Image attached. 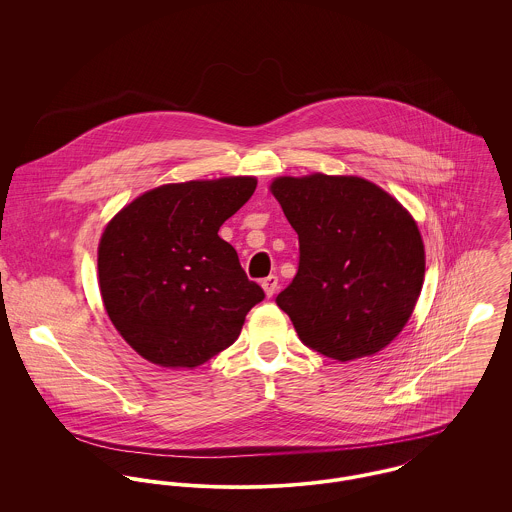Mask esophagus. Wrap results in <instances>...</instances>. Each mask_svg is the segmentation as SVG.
I'll use <instances>...</instances> for the list:
<instances>
[{"label":"esophagus","instance_id":"obj_1","mask_svg":"<svg viewBox=\"0 0 512 512\" xmlns=\"http://www.w3.org/2000/svg\"><path fill=\"white\" fill-rule=\"evenodd\" d=\"M262 288H264V292L268 297H272L276 290H278V278L276 276H268V278H264L262 280Z\"/></svg>","mask_w":512,"mask_h":512}]
</instances>
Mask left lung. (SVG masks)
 <instances>
[{
	"mask_svg": "<svg viewBox=\"0 0 512 512\" xmlns=\"http://www.w3.org/2000/svg\"><path fill=\"white\" fill-rule=\"evenodd\" d=\"M270 191L299 238L297 274L276 303L301 343L337 361L382 351L422 292L426 254L416 220L353 175L278 177Z\"/></svg>",
	"mask_w": 512,
	"mask_h": 512,
	"instance_id": "8db88e82",
	"label": "left lung"
}]
</instances>
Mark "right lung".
I'll use <instances>...</instances> for the list:
<instances>
[{
    "instance_id": "obj_1",
    "label": "right lung",
    "mask_w": 512,
    "mask_h": 512,
    "mask_svg": "<svg viewBox=\"0 0 512 512\" xmlns=\"http://www.w3.org/2000/svg\"><path fill=\"white\" fill-rule=\"evenodd\" d=\"M256 177L169 183L126 205L102 232L98 284L106 313L149 363L195 368L230 347L264 299L219 236Z\"/></svg>"
}]
</instances>
